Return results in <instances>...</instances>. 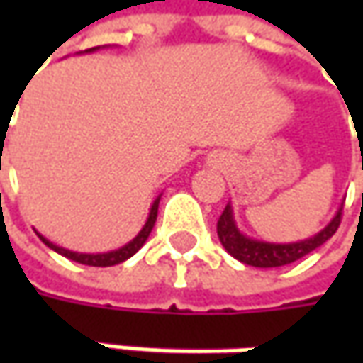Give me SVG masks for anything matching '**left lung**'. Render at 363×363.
<instances>
[{
	"label": "left lung",
	"mask_w": 363,
	"mask_h": 363,
	"mask_svg": "<svg viewBox=\"0 0 363 363\" xmlns=\"http://www.w3.org/2000/svg\"><path fill=\"white\" fill-rule=\"evenodd\" d=\"M340 224H342V208L328 226L309 240H301V242L293 244L258 242V240L246 238L244 234L238 232V228L234 226V220H232L230 206H226L222 216L218 218L216 230L222 246L236 260H240L244 264H250V267H258V269H272V267H285V264H291L299 258L307 257L309 252H313L315 248L328 242L329 238L337 232Z\"/></svg>",
	"instance_id": "obj_1"
}]
</instances>
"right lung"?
Listing matches in <instances>:
<instances>
[{
    "label": "right lung",
    "mask_w": 363,
    "mask_h": 363,
    "mask_svg": "<svg viewBox=\"0 0 363 363\" xmlns=\"http://www.w3.org/2000/svg\"><path fill=\"white\" fill-rule=\"evenodd\" d=\"M94 50V48H91ZM157 208H160V198L153 202L151 206V212H149V218H147L145 226H143V230L139 232L135 238H133L131 242L125 244L123 248L119 250H113V252H106V255H78V252H70V250H66V248H60V246H56V244L48 242L44 236H40V240L50 246L52 250H56L58 255H62V257L70 258V260H74V262H80V264H89V267H113V264H119L123 260H127V258H131L143 244H145L147 236L151 234L153 230V226H155V220H157Z\"/></svg>",
    "instance_id": "right-lung-1"
}]
</instances>
